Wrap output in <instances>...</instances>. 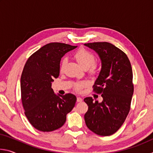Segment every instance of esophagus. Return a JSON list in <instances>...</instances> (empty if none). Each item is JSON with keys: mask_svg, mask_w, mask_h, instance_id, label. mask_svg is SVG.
<instances>
[{"mask_svg": "<svg viewBox=\"0 0 153 153\" xmlns=\"http://www.w3.org/2000/svg\"><path fill=\"white\" fill-rule=\"evenodd\" d=\"M82 98H81V97H77V102H82Z\"/></svg>", "mask_w": 153, "mask_h": 153, "instance_id": "obj_1", "label": "esophagus"}]
</instances>
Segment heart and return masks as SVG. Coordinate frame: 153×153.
I'll list each match as a JSON object with an SVG mask.
<instances>
[{
    "label": "heart",
    "instance_id": "1",
    "mask_svg": "<svg viewBox=\"0 0 153 153\" xmlns=\"http://www.w3.org/2000/svg\"><path fill=\"white\" fill-rule=\"evenodd\" d=\"M74 58L79 64L82 68L85 69H88V70L90 74H94L98 69V64L94 62V56L89 51L85 48H80L74 54ZM66 64V59H64L62 60L60 65V70L62 71L63 70ZM86 85L85 82L77 83L76 84V89L77 90H80L83 87Z\"/></svg>",
    "mask_w": 153,
    "mask_h": 153
}]
</instances>
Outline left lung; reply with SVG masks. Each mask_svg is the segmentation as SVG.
Returning a JSON list of instances; mask_svg holds the SVG:
<instances>
[{
	"label": "left lung",
	"instance_id": "left-lung-1",
	"mask_svg": "<svg viewBox=\"0 0 153 153\" xmlns=\"http://www.w3.org/2000/svg\"><path fill=\"white\" fill-rule=\"evenodd\" d=\"M93 49L101 60L102 67L93 91L101 94L102 101L84 98L88 109L84 115L88 129L99 136H111L124 123L130 110L134 93L133 73L128 56L107 42L84 44Z\"/></svg>",
	"mask_w": 153,
	"mask_h": 153
}]
</instances>
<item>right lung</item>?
<instances>
[{"label":"right lung","mask_w":153,"mask_h":153,"mask_svg":"<svg viewBox=\"0 0 153 153\" xmlns=\"http://www.w3.org/2000/svg\"><path fill=\"white\" fill-rule=\"evenodd\" d=\"M76 47L49 43L32 54L25 64L21 76L22 105L28 121L38 130L45 132L60 128L74 107L76 96L56 95L51 86L59 76L61 58Z\"/></svg>","instance_id":"1"}]
</instances>
